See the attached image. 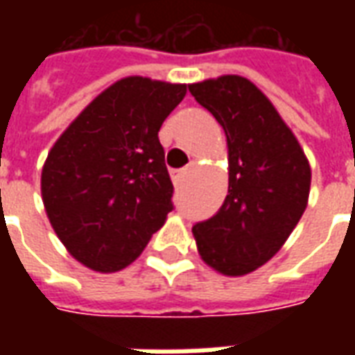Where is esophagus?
I'll return each mask as SVG.
<instances>
[{"instance_id":"34e87169","label":"esophagus","mask_w":355,"mask_h":355,"mask_svg":"<svg viewBox=\"0 0 355 355\" xmlns=\"http://www.w3.org/2000/svg\"><path fill=\"white\" fill-rule=\"evenodd\" d=\"M188 169H178V171H171V178H173V182H178L180 178L184 177Z\"/></svg>"}]
</instances>
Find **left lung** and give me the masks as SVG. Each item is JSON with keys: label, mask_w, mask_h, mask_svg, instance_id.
I'll return each instance as SVG.
<instances>
[{"label": "left lung", "mask_w": 355, "mask_h": 355, "mask_svg": "<svg viewBox=\"0 0 355 355\" xmlns=\"http://www.w3.org/2000/svg\"><path fill=\"white\" fill-rule=\"evenodd\" d=\"M223 125L228 142V196L223 207L193 224L201 259L224 275L266 264L308 205L312 171L274 104L241 76L188 85Z\"/></svg>", "instance_id": "left-lung-1"}]
</instances>
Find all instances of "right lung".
Returning <instances> with one entry per match:
<instances>
[{
    "label": "right lung",
    "instance_id": "add662e5",
    "mask_svg": "<svg viewBox=\"0 0 355 355\" xmlns=\"http://www.w3.org/2000/svg\"><path fill=\"white\" fill-rule=\"evenodd\" d=\"M186 85L131 76L73 119L42 171L43 205L76 261L117 272L139 257L173 211L157 132Z\"/></svg>",
    "mask_w": 355,
    "mask_h": 355
}]
</instances>
